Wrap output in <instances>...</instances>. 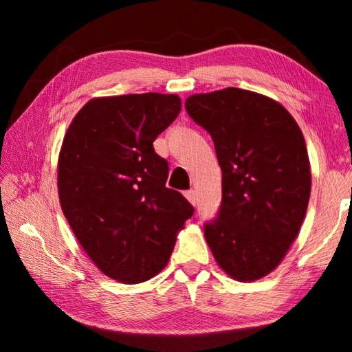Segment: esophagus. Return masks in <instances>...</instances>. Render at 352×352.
Masks as SVG:
<instances>
[{
    "label": "esophagus",
    "mask_w": 352,
    "mask_h": 352,
    "mask_svg": "<svg viewBox=\"0 0 352 352\" xmlns=\"http://www.w3.org/2000/svg\"><path fill=\"white\" fill-rule=\"evenodd\" d=\"M184 197H186V199L189 200L190 205L195 206V204H197V197H195L194 190H186V192H184Z\"/></svg>",
    "instance_id": "1"
}]
</instances>
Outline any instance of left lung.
<instances>
[{"mask_svg": "<svg viewBox=\"0 0 352 352\" xmlns=\"http://www.w3.org/2000/svg\"><path fill=\"white\" fill-rule=\"evenodd\" d=\"M184 107L222 169V205L205 225L214 259L236 281L264 278L296 239L311 197L301 129L275 99L242 88L192 94Z\"/></svg>", "mask_w": 352, "mask_h": 352, "instance_id": "obj_1", "label": "left lung"}]
</instances>
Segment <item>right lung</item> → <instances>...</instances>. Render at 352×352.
I'll use <instances>...</instances> for the list:
<instances>
[{"mask_svg": "<svg viewBox=\"0 0 352 352\" xmlns=\"http://www.w3.org/2000/svg\"><path fill=\"white\" fill-rule=\"evenodd\" d=\"M182 110L177 94L94 98L65 133L57 164L62 211L104 275L138 284L162 272L194 214L166 188L169 166L153 141Z\"/></svg>", "mask_w": 352, "mask_h": 352, "instance_id": "right-lung-1", "label": "right lung"}]
</instances>
